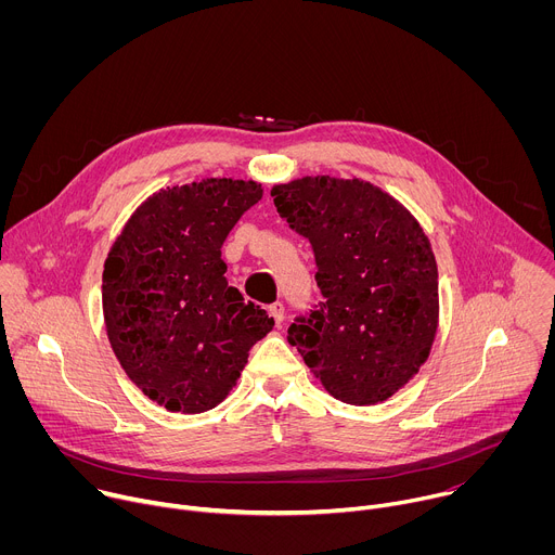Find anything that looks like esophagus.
<instances>
[{
	"instance_id": "esophagus-1",
	"label": "esophagus",
	"mask_w": 555,
	"mask_h": 555,
	"mask_svg": "<svg viewBox=\"0 0 555 555\" xmlns=\"http://www.w3.org/2000/svg\"><path fill=\"white\" fill-rule=\"evenodd\" d=\"M270 315H272L276 325H281L283 319H285V307H283V302H272V305H270Z\"/></svg>"
}]
</instances>
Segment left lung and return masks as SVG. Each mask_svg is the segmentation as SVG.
I'll return each mask as SVG.
<instances>
[{
  "mask_svg": "<svg viewBox=\"0 0 555 555\" xmlns=\"http://www.w3.org/2000/svg\"><path fill=\"white\" fill-rule=\"evenodd\" d=\"M274 206L309 240L323 300L287 340L336 400H388L426 362L439 319L437 263L417 219L362 180L300 178Z\"/></svg>",
  "mask_w": 555,
  "mask_h": 555,
  "instance_id": "1",
  "label": "left lung"
}]
</instances>
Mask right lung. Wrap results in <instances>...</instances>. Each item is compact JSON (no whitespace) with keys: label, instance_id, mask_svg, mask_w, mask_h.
<instances>
[{"label":"right lung","instance_id":"obj_1","mask_svg":"<svg viewBox=\"0 0 555 555\" xmlns=\"http://www.w3.org/2000/svg\"><path fill=\"white\" fill-rule=\"evenodd\" d=\"M261 184L210 178L149 197L103 272L112 349L149 400L173 413L215 409L274 325L228 285L221 246Z\"/></svg>","mask_w":555,"mask_h":555}]
</instances>
